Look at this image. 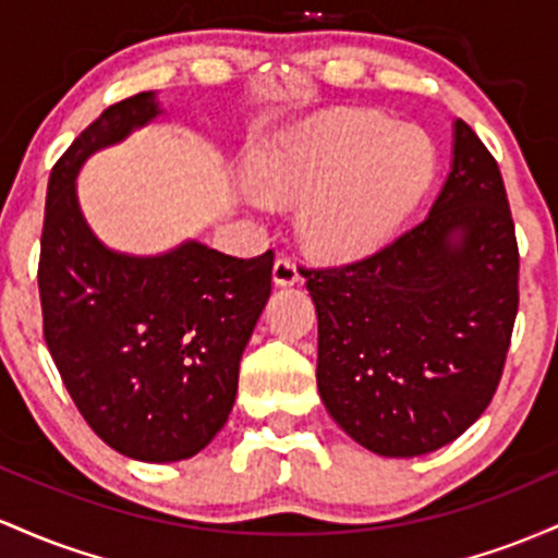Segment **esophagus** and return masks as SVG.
<instances>
[{
	"label": "esophagus",
	"mask_w": 558,
	"mask_h": 558,
	"mask_svg": "<svg viewBox=\"0 0 558 558\" xmlns=\"http://www.w3.org/2000/svg\"><path fill=\"white\" fill-rule=\"evenodd\" d=\"M274 281H277V284H281V287L295 284V281H300L298 263L292 258H287V255H279L277 263H274Z\"/></svg>",
	"instance_id": "34e87169"
}]
</instances>
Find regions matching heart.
<instances>
[{
    "mask_svg": "<svg viewBox=\"0 0 558 558\" xmlns=\"http://www.w3.org/2000/svg\"><path fill=\"white\" fill-rule=\"evenodd\" d=\"M432 168L435 155L418 131L366 112L287 131L247 162L263 197L303 203L300 236L331 260L372 253L427 190Z\"/></svg>",
    "mask_w": 558,
    "mask_h": 558,
    "instance_id": "1",
    "label": "heart"
}]
</instances>
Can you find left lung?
Instances as JSON below:
<instances>
[{
    "label": "left lung",
    "instance_id": "obj_1",
    "mask_svg": "<svg viewBox=\"0 0 558 558\" xmlns=\"http://www.w3.org/2000/svg\"><path fill=\"white\" fill-rule=\"evenodd\" d=\"M305 279L329 416L379 456L453 442L496 396L519 311L514 218L490 149L459 118L453 168L427 216Z\"/></svg>",
    "mask_w": 558,
    "mask_h": 558
}]
</instances>
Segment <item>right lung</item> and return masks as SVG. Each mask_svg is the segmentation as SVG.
<instances>
[{"label": "right lung", "mask_w": 558, "mask_h": 558, "mask_svg": "<svg viewBox=\"0 0 558 558\" xmlns=\"http://www.w3.org/2000/svg\"><path fill=\"white\" fill-rule=\"evenodd\" d=\"M158 116L153 92L110 105L54 162L44 205V340L81 416L129 459H190L227 424L240 359L271 295L274 250L234 258L186 242L160 258L99 245L76 199L94 149Z\"/></svg>", "instance_id": "right-lung-1"}]
</instances>
